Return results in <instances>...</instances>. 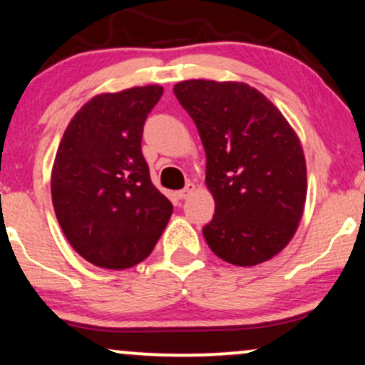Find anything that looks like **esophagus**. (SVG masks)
Listing matches in <instances>:
<instances>
[{
    "instance_id": "obj_1",
    "label": "esophagus",
    "mask_w": 365,
    "mask_h": 365,
    "mask_svg": "<svg viewBox=\"0 0 365 365\" xmlns=\"http://www.w3.org/2000/svg\"><path fill=\"white\" fill-rule=\"evenodd\" d=\"M193 190H195V185H193V183L188 182L187 185H185V188H182V190H178V192H177V197L180 198V200H185V198H188V197L192 195Z\"/></svg>"
}]
</instances>
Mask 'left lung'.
Masks as SVG:
<instances>
[{
	"mask_svg": "<svg viewBox=\"0 0 365 365\" xmlns=\"http://www.w3.org/2000/svg\"><path fill=\"white\" fill-rule=\"evenodd\" d=\"M207 155L215 200L202 232L220 259L255 266L297 232L307 198V165L297 133L278 108L244 82L185 81L173 87Z\"/></svg>",
	"mask_w": 365,
	"mask_h": 365,
	"instance_id": "left-lung-1",
	"label": "left lung"
}]
</instances>
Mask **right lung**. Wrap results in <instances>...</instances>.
I'll use <instances>...</instances> for the list:
<instances>
[{
  "instance_id": "1",
  "label": "right lung",
  "mask_w": 365,
  "mask_h": 365,
  "mask_svg": "<svg viewBox=\"0 0 365 365\" xmlns=\"http://www.w3.org/2000/svg\"><path fill=\"white\" fill-rule=\"evenodd\" d=\"M161 94V86H145L96 96L60 141L55 215L71 246L99 267L126 269L146 259L173 212L141 151L143 126Z\"/></svg>"
}]
</instances>
